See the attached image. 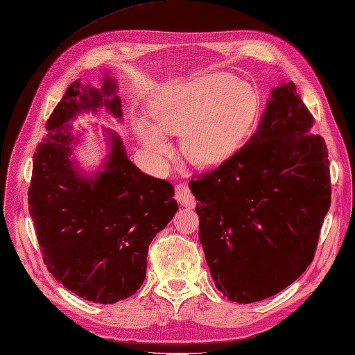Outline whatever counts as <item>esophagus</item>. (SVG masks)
Here are the masks:
<instances>
[{
    "mask_svg": "<svg viewBox=\"0 0 355 355\" xmlns=\"http://www.w3.org/2000/svg\"><path fill=\"white\" fill-rule=\"evenodd\" d=\"M175 200L180 202V205L187 207V209L195 207V197H193V193L191 192L189 186L184 184V183L175 186Z\"/></svg>",
    "mask_w": 355,
    "mask_h": 355,
    "instance_id": "34e87169",
    "label": "esophagus"
}]
</instances>
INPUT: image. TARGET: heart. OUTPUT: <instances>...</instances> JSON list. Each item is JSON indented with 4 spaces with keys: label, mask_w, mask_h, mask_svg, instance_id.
<instances>
[{
    "label": "heart",
    "mask_w": 355,
    "mask_h": 355,
    "mask_svg": "<svg viewBox=\"0 0 355 355\" xmlns=\"http://www.w3.org/2000/svg\"><path fill=\"white\" fill-rule=\"evenodd\" d=\"M256 88L233 74L214 71L162 88L149 103L150 120L132 116L135 137L155 160L172 153L166 134H182L187 160L212 166L243 145L259 114Z\"/></svg>",
    "instance_id": "1"
}]
</instances>
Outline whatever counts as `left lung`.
Returning <instances> with one entry per match:
<instances>
[{"mask_svg":"<svg viewBox=\"0 0 355 355\" xmlns=\"http://www.w3.org/2000/svg\"><path fill=\"white\" fill-rule=\"evenodd\" d=\"M313 123L293 82H282L245 145L189 182L210 276L232 302L275 296L314 258L331 180Z\"/></svg>","mask_w":355,"mask_h":355,"instance_id":"1","label":"left lung"}]
</instances>
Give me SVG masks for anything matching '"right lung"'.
Returning a JSON list of instances; mask_svg holds the SVG:
<instances>
[{
	"label": "right lung",
	"mask_w": 355,
	"mask_h": 355,
	"mask_svg": "<svg viewBox=\"0 0 355 355\" xmlns=\"http://www.w3.org/2000/svg\"><path fill=\"white\" fill-rule=\"evenodd\" d=\"M105 108L122 120L117 82L102 87L79 80L67 88L33 154L28 212L44 263L59 284L94 304L132 296L146 277L150 241L178 210L169 182L143 173L126 155L117 132L103 130L108 154L87 175L71 157L79 135L71 120Z\"/></svg>",
	"instance_id": "obj_1"
}]
</instances>
